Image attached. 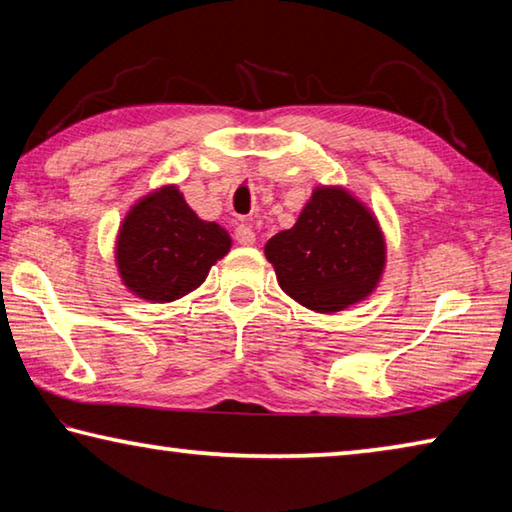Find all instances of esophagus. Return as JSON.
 I'll use <instances>...</instances> for the list:
<instances>
[{
    "label": "esophagus",
    "mask_w": 512,
    "mask_h": 512,
    "mask_svg": "<svg viewBox=\"0 0 512 512\" xmlns=\"http://www.w3.org/2000/svg\"><path fill=\"white\" fill-rule=\"evenodd\" d=\"M235 237L241 246H253L255 244V232L250 225H239V228L235 230Z\"/></svg>",
    "instance_id": "34e87169"
}]
</instances>
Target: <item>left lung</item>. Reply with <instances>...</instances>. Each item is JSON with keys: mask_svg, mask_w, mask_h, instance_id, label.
I'll return each mask as SVG.
<instances>
[{"mask_svg": "<svg viewBox=\"0 0 512 512\" xmlns=\"http://www.w3.org/2000/svg\"><path fill=\"white\" fill-rule=\"evenodd\" d=\"M277 284L298 305L336 314L368 300L386 268L375 212L343 185H318L293 228L266 241Z\"/></svg>", "mask_w": 512, "mask_h": 512, "instance_id": "8db88e82", "label": "left lung"}]
</instances>
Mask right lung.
I'll return each instance as SVG.
<instances>
[{"label":"right lung","instance_id":"obj_1","mask_svg":"<svg viewBox=\"0 0 512 512\" xmlns=\"http://www.w3.org/2000/svg\"><path fill=\"white\" fill-rule=\"evenodd\" d=\"M230 248L228 230L203 221L178 185H162L135 201L119 223L115 264L133 296L173 302L201 287Z\"/></svg>","mask_w":512,"mask_h":512}]
</instances>
